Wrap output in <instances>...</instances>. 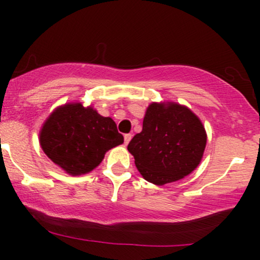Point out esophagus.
<instances>
[{"label":"esophagus","mask_w":260,"mask_h":260,"mask_svg":"<svg viewBox=\"0 0 260 260\" xmlns=\"http://www.w3.org/2000/svg\"><path fill=\"white\" fill-rule=\"evenodd\" d=\"M132 139V134L131 133H128V134H124V144H128V143H129V140Z\"/></svg>","instance_id":"34e87169"}]
</instances>
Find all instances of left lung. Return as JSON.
Here are the masks:
<instances>
[{"label":"left lung","instance_id":"obj_1","mask_svg":"<svg viewBox=\"0 0 260 260\" xmlns=\"http://www.w3.org/2000/svg\"><path fill=\"white\" fill-rule=\"evenodd\" d=\"M205 144L204 126L188 107L153 103L128 151L143 177L162 186L189 175L201 162Z\"/></svg>","mask_w":260,"mask_h":260}]
</instances>
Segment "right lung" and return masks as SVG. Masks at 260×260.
I'll list each match as a JSON object with an SVG mask.
<instances>
[{
  "mask_svg": "<svg viewBox=\"0 0 260 260\" xmlns=\"http://www.w3.org/2000/svg\"><path fill=\"white\" fill-rule=\"evenodd\" d=\"M123 143L112 118L103 117L80 103L57 107L40 131L44 153L67 174H88L103 161L105 153Z\"/></svg>",
  "mask_w": 260,
  "mask_h": 260,
  "instance_id": "1",
  "label": "right lung"
}]
</instances>
